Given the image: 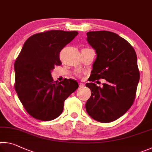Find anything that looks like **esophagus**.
<instances>
[{
    "instance_id": "1",
    "label": "esophagus",
    "mask_w": 152,
    "mask_h": 152,
    "mask_svg": "<svg viewBox=\"0 0 152 152\" xmlns=\"http://www.w3.org/2000/svg\"><path fill=\"white\" fill-rule=\"evenodd\" d=\"M84 86H85V84L84 83H79V87H83Z\"/></svg>"
}]
</instances>
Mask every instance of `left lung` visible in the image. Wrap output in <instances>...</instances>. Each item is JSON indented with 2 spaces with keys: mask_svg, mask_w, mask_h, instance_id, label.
<instances>
[{
  "mask_svg": "<svg viewBox=\"0 0 152 152\" xmlns=\"http://www.w3.org/2000/svg\"><path fill=\"white\" fill-rule=\"evenodd\" d=\"M87 41L95 50L91 81L105 79L103 87L86 83L91 95L86 109L99 122L116 120L126 113L135 99L140 80L137 55L126 39L110 31H90Z\"/></svg>",
  "mask_w": 152,
  "mask_h": 152,
  "instance_id": "1",
  "label": "left lung"
}]
</instances>
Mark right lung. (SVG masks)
I'll return each mask as SVG.
<instances>
[{
    "label": "right lung",
    "instance_id": "obj_1",
    "mask_svg": "<svg viewBox=\"0 0 152 152\" xmlns=\"http://www.w3.org/2000/svg\"><path fill=\"white\" fill-rule=\"evenodd\" d=\"M77 31L52 30L31 36L15 61V89L29 115L41 121L62 113L65 99L78 88L72 79L53 81L51 71L61 65L59 53Z\"/></svg>",
    "mask_w": 152,
    "mask_h": 152
}]
</instances>
